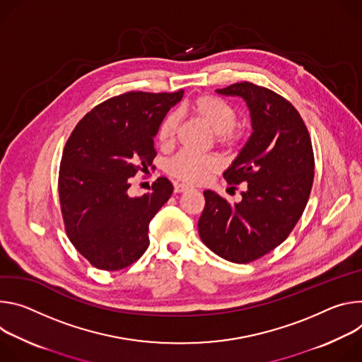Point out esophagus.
Returning a JSON list of instances; mask_svg holds the SVG:
<instances>
[{
  "mask_svg": "<svg viewBox=\"0 0 362 362\" xmlns=\"http://www.w3.org/2000/svg\"><path fill=\"white\" fill-rule=\"evenodd\" d=\"M191 187L189 185H187V184H181V182H175L174 184V191L175 192H184V191H187V189H189Z\"/></svg>",
  "mask_w": 362,
  "mask_h": 362,
  "instance_id": "1",
  "label": "esophagus"
}]
</instances>
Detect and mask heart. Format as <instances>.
I'll return each mask as SVG.
<instances>
[{
  "mask_svg": "<svg viewBox=\"0 0 362 362\" xmlns=\"http://www.w3.org/2000/svg\"><path fill=\"white\" fill-rule=\"evenodd\" d=\"M189 110L214 132V141L218 146L233 149L242 142L245 131L235 124L237 110L228 102L213 95H199L191 100ZM180 124V112H170L165 115L158 127V142L163 146H171L175 142ZM218 167L220 160L216 155H197L181 151L168 160L165 170L170 175L181 181L199 182L206 180L211 173L217 171Z\"/></svg>",
  "mask_w": 362,
  "mask_h": 362,
  "instance_id": "heart-1",
  "label": "heart"
}]
</instances>
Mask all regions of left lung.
I'll return each mask as SVG.
<instances>
[{"label":"left lung","instance_id":"left-lung-1","mask_svg":"<svg viewBox=\"0 0 362 362\" xmlns=\"http://www.w3.org/2000/svg\"><path fill=\"white\" fill-rule=\"evenodd\" d=\"M217 93L243 98L250 110L253 134L223 174L231 188L246 182L247 189L234 204L204 191L198 233L217 256L250 263L284 243L299 221L313 184V149L303 119L284 96L250 82Z\"/></svg>","mask_w":362,"mask_h":362}]
</instances>
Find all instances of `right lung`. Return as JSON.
I'll return each instance as SVG.
<instances>
[{
	"mask_svg": "<svg viewBox=\"0 0 362 362\" xmlns=\"http://www.w3.org/2000/svg\"><path fill=\"white\" fill-rule=\"evenodd\" d=\"M175 93L127 92L95 106L80 120L63 149L59 197L67 237L100 270L115 272L148 249V227L173 194L159 177L149 192L131 197V177L155 168L153 136Z\"/></svg>",
	"mask_w": 362,
	"mask_h": 362,
	"instance_id": "1",
	"label": "right lung"
}]
</instances>
